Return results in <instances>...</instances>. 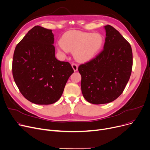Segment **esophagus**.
Listing matches in <instances>:
<instances>
[{
  "instance_id": "esophagus-1",
  "label": "esophagus",
  "mask_w": 150,
  "mask_h": 150,
  "mask_svg": "<svg viewBox=\"0 0 150 150\" xmlns=\"http://www.w3.org/2000/svg\"><path fill=\"white\" fill-rule=\"evenodd\" d=\"M72 67L74 69V70L75 71V72H76V71H77L78 70V65L76 64H75V63H72Z\"/></svg>"
}]
</instances>
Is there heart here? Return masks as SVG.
Listing matches in <instances>:
<instances>
[{
  "label": "heart",
  "instance_id": "obj_1",
  "mask_svg": "<svg viewBox=\"0 0 150 150\" xmlns=\"http://www.w3.org/2000/svg\"><path fill=\"white\" fill-rule=\"evenodd\" d=\"M103 38L99 33L72 31L61 39L58 50L61 53L74 51V58L80 62L88 61L95 57L103 45Z\"/></svg>",
  "mask_w": 150,
  "mask_h": 150
}]
</instances>
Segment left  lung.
<instances>
[{
  "label": "left lung",
  "instance_id": "obj_1",
  "mask_svg": "<svg viewBox=\"0 0 150 150\" xmlns=\"http://www.w3.org/2000/svg\"><path fill=\"white\" fill-rule=\"evenodd\" d=\"M106 31L103 50L78 67L84 98L95 105L108 103L119 97L131 76L132 52L129 43L113 27Z\"/></svg>",
  "mask_w": 150,
  "mask_h": 150
}]
</instances>
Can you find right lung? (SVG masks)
<instances>
[{"mask_svg": "<svg viewBox=\"0 0 150 150\" xmlns=\"http://www.w3.org/2000/svg\"><path fill=\"white\" fill-rule=\"evenodd\" d=\"M52 30L35 26L14 50L12 71L22 96L31 103L50 105L61 97L74 70L55 57Z\"/></svg>", "mask_w": 150, "mask_h": 150, "instance_id": "add662e5", "label": "right lung"}]
</instances>
